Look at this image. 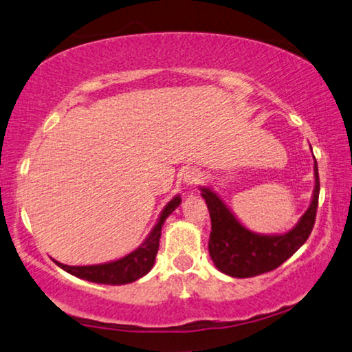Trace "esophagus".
I'll list each match as a JSON object with an SVG mask.
<instances>
[{
  "label": "esophagus",
  "mask_w": 352,
  "mask_h": 352,
  "mask_svg": "<svg viewBox=\"0 0 352 352\" xmlns=\"http://www.w3.org/2000/svg\"><path fill=\"white\" fill-rule=\"evenodd\" d=\"M202 177L204 174L199 169H188L185 174H183V183H185L186 186H196L197 183L202 180Z\"/></svg>",
  "instance_id": "34e87169"
}]
</instances>
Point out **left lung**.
I'll return each instance as SVG.
<instances>
[{"label": "left lung", "mask_w": 352, "mask_h": 352, "mask_svg": "<svg viewBox=\"0 0 352 352\" xmlns=\"http://www.w3.org/2000/svg\"><path fill=\"white\" fill-rule=\"evenodd\" d=\"M314 170L315 188L310 206L292 230L278 235H263L249 230L213 189L200 188L211 217L208 252L217 270L230 277H254L276 270L302 246L314 228L320 197L316 160Z\"/></svg>", "instance_id": "left-lung-1"}]
</instances>
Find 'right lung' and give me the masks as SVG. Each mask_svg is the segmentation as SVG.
<instances>
[{
    "instance_id": "right-lung-1",
    "label": "right lung",
    "mask_w": 352,
    "mask_h": 352,
    "mask_svg": "<svg viewBox=\"0 0 352 352\" xmlns=\"http://www.w3.org/2000/svg\"><path fill=\"white\" fill-rule=\"evenodd\" d=\"M180 204V196H175L174 199L169 200V204H167L163 211H161L158 221H156L152 232L148 233L146 241H144L136 250H133V252L122 256L119 260L91 266H69L59 263V261L56 260L54 263L59 267H63V270L69 272V274L85 278V280L89 282L104 283V285H125V283L135 282L138 278L146 276L153 267L156 252H158L160 248L161 228H163L167 216H169Z\"/></svg>"
}]
</instances>
